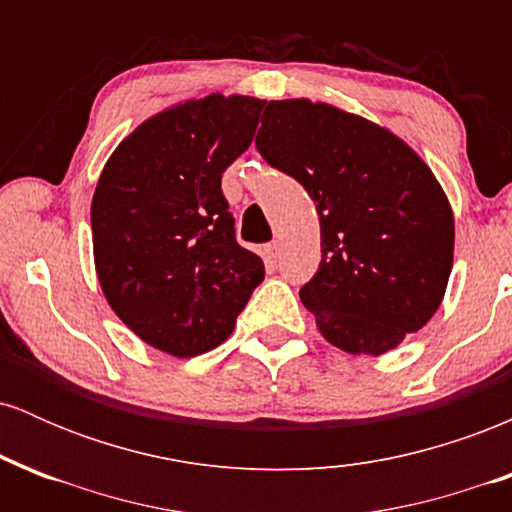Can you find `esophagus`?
Returning a JSON list of instances; mask_svg holds the SVG:
<instances>
[{
    "mask_svg": "<svg viewBox=\"0 0 512 512\" xmlns=\"http://www.w3.org/2000/svg\"><path fill=\"white\" fill-rule=\"evenodd\" d=\"M264 257H267V260H276V257L281 255V243L279 240H272V243H267L264 245Z\"/></svg>",
    "mask_w": 512,
    "mask_h": 512,
    "instance_id": "obj_1",
    "label": "esophagus"
}]
</instances>
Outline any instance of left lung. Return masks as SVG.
<instances>
[{"label": "left lung", "instance_id": "obj_1", "mask_svg": "<svg viewBox=\"0 0 512 512\" xmlns=\"http://www.w3.org/2000/svg\"><path fill=\"white\" fill-rule=\"evenodd\" d=\"M255 144L320 216V269L301 301L322 337L380 356L419 332L443 303L455 250L448 195L424 158L378 122L310 98L269 101Z\"/></svg>", "mask_w": 512, "mask_h": 512}]
</instances>
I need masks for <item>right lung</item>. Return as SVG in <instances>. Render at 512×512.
<instances>
[{
  "label": "right lung",
  "instance_id": "1",
  "mask_svg": "<svg viewBox=\"0 0 512 512\" xmlns=\"http://www.w3.org/2000/svg\"><path fill=\"white\" fill-rule=\"evenodd\" d=\"M262 105L240 93L187 98L134 127L101 170L91 202L98 284L163 354L190 358L226 342L264 279L260 257L236 243L221 192Z\"/></svg>",
  "mask_w": 512,
  "mask_h": 512
}]
</instances>
